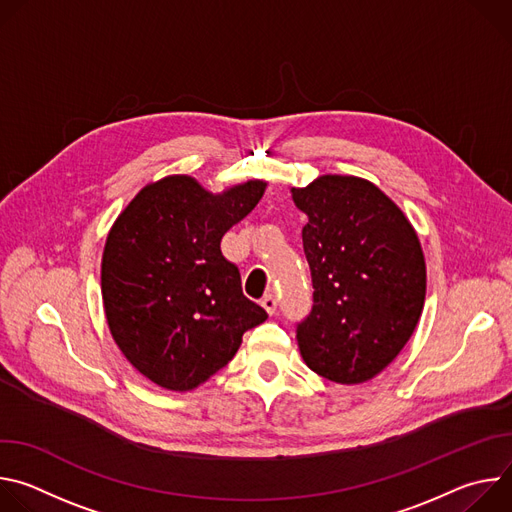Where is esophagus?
Wrapping results in <instances>:
<instances>
[{"instance_id":"34e87169","label":"esophagus","mask_w":512,"mask_h":512,"mask_svg":"<svg viewBox=\"0 0 512 512\" xmlns=\"http://www.w3.org/2000/svg\"><path fill=\"white\" fill-rule=\"evenodd\" d=\"M261 306L267 310V314H275V310H277V298L273 296V294H265L263 296V300H261Z\"/></svg>"}]
</instances>
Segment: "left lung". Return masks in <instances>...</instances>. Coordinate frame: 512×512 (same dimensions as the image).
I'll return each mask as SVG.
<instances>
[{
	"mask_svg": "<svg viewBox=\"0 0 512 512\" xmlns=\"http://www.w3.org/2000/svg\"><path fill=\"white\" fill-rule=\"evenodd\" d=\"M291 196L308 214L302 239L314 287L312 310L296 328L302 358L328 381H369L421 316L419 239L399 206L362 178L322 176Z\"/></svg>",
	"mask_w": 512,
	"mask_h": 512,
	"instance_id": "obj_1",
	"label": "left lung"
}]
</instances>
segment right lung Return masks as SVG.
Returning <instances> with one entry per match:
<instances>
[{"instance_id": "1", "label": "right lung", "mask_w": 512, "mask_h": 512, "mask_svg": "<svg viewBox=\"0 0 512 512\" xmlns=\"http://www.w3.org/2000/svg\"><path fill=\"white\" fill-rule=\"evenodd\" d=\"M263 192L251 180L214 196L188 176H168L115 221L101 265L105 316L125 358L156 385L198 387L267 320L221 251L223 235Z\"/></svg>"}]
</instances>
